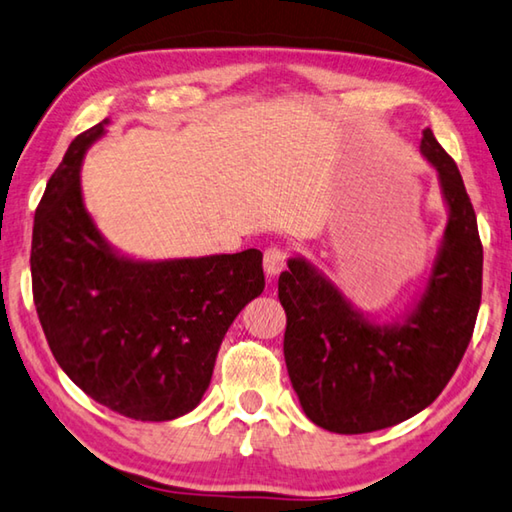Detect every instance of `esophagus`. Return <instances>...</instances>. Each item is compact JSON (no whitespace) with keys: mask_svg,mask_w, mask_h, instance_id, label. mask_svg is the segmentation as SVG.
Segmentation results:
<instances>
[{"mask_svg":"<svg viewBox=\"0 0 512 512\" xmlns=\"http://www.w3.org/2000/svg\"><path fill=\"white\" fill-rule=\"evenodd\" d=\"M285 261H288V254H285V249L281 247H270L265 251V258H263V267H265V274L274 279V276H279L285 270Z\"/></svg>","mask_w":512,"mask_h":512,"instance_id":"obj_1","label":"esophagus"}]
</instances>
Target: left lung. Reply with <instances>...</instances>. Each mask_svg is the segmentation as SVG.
Instances as JSON below:
<instances>
[{"label": "left lung", "instance_id": "1", "mask_svg": "<svg viewBox=\"0 0 512 512\" xmlns=\"http://www.w3.org/2000/svg\"><path fill=\"white\" fill-rule=\"evenodd\" d=\"M420 152L438 175L447 224L414 306L375 321L303 256H292L279 276L292 389L328 432L369 434L416 416L445 389L470 344L483 272L477 215L459 168L429 128Z\"/></svg>", "mask_w": 512, "mask_h": 512}]
</instances>
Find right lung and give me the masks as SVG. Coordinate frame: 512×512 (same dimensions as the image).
<instances>
[{"instance_id": "obj_1", "label": "right lung", "mask_w": 512, "mask_h": 512, "mask_svg": "<svg viewBox=\"0 0 512 512\" xmlns=\"http://www.w3.org/2000/svg\"><path fill=\"white\" fill-rule=\"evenodd\" d=\"M107 123L69 143L35 209L33 301L76 387L116 414L161 423L200 405L229 326L265 288L263 254L141 261L112 247L80 186Z\"/></svg>"}]
</instances>
